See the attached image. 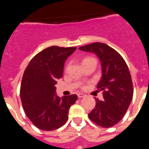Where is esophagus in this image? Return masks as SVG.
I'll list each match as a JSON object with an SVG mask.
<instances>
[{
	"mask_svg": "<svg viewBox=\"0 0 149 149\" xmlns=\"http://www.w3.org/2000/svg\"><path fill=\"white\" fill-rule=\"evenodd\" d=\"M77 96H78V98H84V96H85V95L83 94V93H78V94H77Z\"/></svg>",
	"mask_w": 149,
	"mask_h": 149,
	"instance_id": "1",
	"label": "esophagus"
}]
</instances>
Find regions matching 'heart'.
I'll return each mask as SVG.
<instances>
[{
	"label": "heart",
	"instance_id": "b5f03b06",
	"mask_svg": "<svg viewBox=\"0 0 149 149\" xmlns=\"http://www.w3.org/2000/svg\"><path fill=\"white\" fill-rule=\"evenodd\" d=\"M85 59H87V58H85ZM85 59H84V60H85Z\"/></svg>",
	"mask_w": 149,
	"mask_h": 149
}]
</instances>
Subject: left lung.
Here are the masks:
<instances>
[{"label": "left lung", "instance_id": "1", "mask_svg": "<svg viewBox=\"0 0 149 149\" xmlns=\"http://www.w3.org/2000/svg\"><path fill=\"white\" fill-rule=\"evenodd\" d=\"M79 49L97 55L101 65V79L97 88L103 90V101L95 98V108L88 114L91 121L103 127L116 125L127 112L134 89L130 71L122 56L104 43L94 42Z\"/></svg>", "mask_w": 149, "mask_h": 149}]
</instances>
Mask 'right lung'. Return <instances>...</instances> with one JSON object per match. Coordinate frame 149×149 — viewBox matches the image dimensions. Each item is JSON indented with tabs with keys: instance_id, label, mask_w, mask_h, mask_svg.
Masks as SVG:
<instances>
[{
	"instance_id": "obj_1",
	"label": "right lung",
	"mask_w": 149,
	"mask_h": 149,
	"mask_svg": "<svg viewBox=\"0 0 149 149\" xmlns=\"http://www.w3.org/2000/svg\"><path fill=\"white\" fill-rule=\"evenodd\" d=\"M76 47L51 46L36 55L24 72L20 89L22 106L34 125L42 131H54L68 119L70 107L77 95L60 98L55 84L61 78L65 60Z\"/></svg>"
}]
</instances>
